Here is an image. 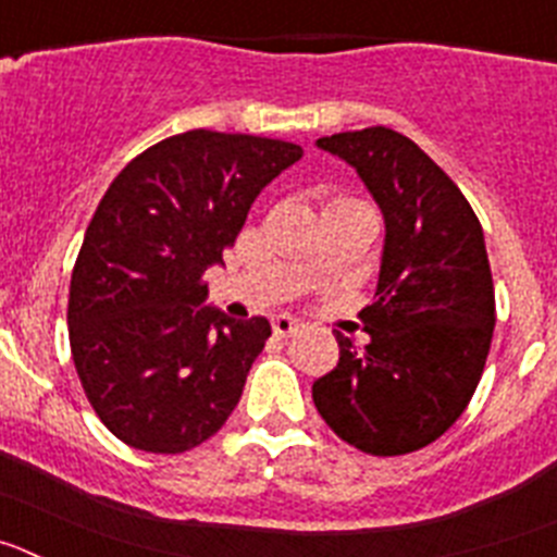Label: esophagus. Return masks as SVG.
I'll list each match as a JSON object with an SVG mask.
<instances>
[{"instance_id":"obj_1","label":"esophagus","mask_w":557,"mask_h":557,"mask_svg":"<svg viewBox=\"0 0 557 557\" xmlns=\"http://www.w3.org/2000/svg\"><path fill=\"white\" fill-rule=\"evenodd\" d=\"M304 329L301 321H295L293 314H275L273 318V332L275 337H293Z\"/></svg>"}]
</instances>
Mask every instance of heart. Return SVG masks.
<instances>
[{
	"label": "heart",
	"mask_w": 557,
	"mask_h": 557,
	"mask_svg": "<svg viewBox=\"0 0 557 557\" xmlns=\"http://www.w3.org/2000/svg\"><path fill=\"white\" fill-rule=\"evenodd\" d=\"M332 203H346V206H366V203H359V200H348V198H337V200H332ZM312 270V268H309Z\"/></svg>",
	"instance_id": "heart-1"
}]
</instances>
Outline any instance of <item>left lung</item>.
Instances as JSON below:
<instances>
[{
    "label": "left lung",
    "mask_w": 557,
    "mask_h": 557,
    "mask_svg": "<svg viewBox=\"0 0 557 557\" xmlns=\"http://www.w3.org/2000/svg\"><path fill=\"white\" fill-rule=\"evenodd\" d=\"M385 218L376 301L359 312L368 343L334 332L337 368L312 385L334 435L376 457L410 455L469 407L494 337L485 236L455 181L391 127L323 136Z\"/></svg>",
    "instance_id": "obj_1"
}]
</instances>
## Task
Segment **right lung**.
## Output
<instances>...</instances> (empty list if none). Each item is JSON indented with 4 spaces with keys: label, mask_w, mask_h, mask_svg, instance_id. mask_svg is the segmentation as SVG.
Wrapping results in <instances>:
<instances>
[{
    "label": "right lung",
    "mask_w": 557,
    "mask_h": 557,
    "mask_svg": "<svg viewBox=\"0 0 557 557\" xmlns=\"http://www.w3.org/2000/svg\"><path fill=\"white\" fill-rule=\"evenodd\" d=\"M301 156L200 127L147 147L102 195L72 270L69 346L95 412L133 449L181 455L234 412L270 323L206 307L203 275Z\"/></svg>",
    "instance_id": "right-lung-1"
}]
</instances>
